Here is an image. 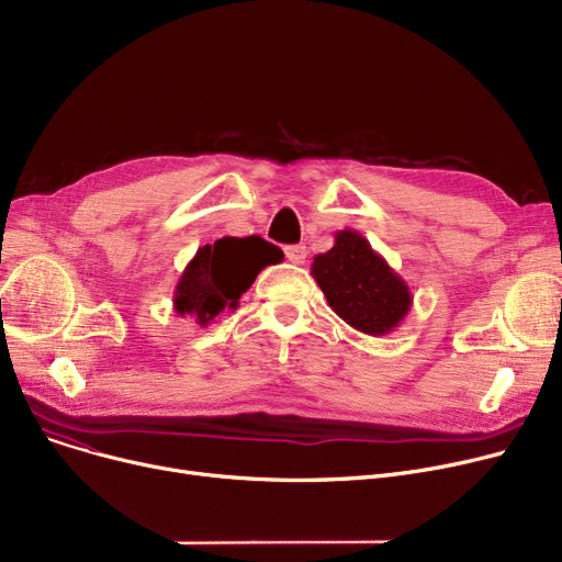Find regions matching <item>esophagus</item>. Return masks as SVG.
Returning <instances> with one entry per match:
<instances>
[{"mask_svg":"<svg viewBox=\"0 0 562 562\" xmlns=\"http://www.w3.org/2000/svg\"><path fill=\"white\" fill-rule=\"evenodd\" d=\"M284 255H286V259L291 261V263H305V259H307V248L305 246H286L284 248Z\"/></svg>","mask_w":562,"mask_h":562,"instance_id":"esophagus-1","label":"esophagus"}]
</instances>
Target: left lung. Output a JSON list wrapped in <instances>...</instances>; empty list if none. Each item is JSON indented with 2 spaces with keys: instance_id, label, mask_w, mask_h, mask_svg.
Here are the masks:
<instances>
[{
  "instance_id": "1",
  "label": "left lung",
  "mask_w": 562,
  "mask_h": 562,
  "mask_svg": "<svg viewBox=\"0 0 562 562\" xmlns=\"http://www.w3.org/2000/svg\"><path fill=\"white\" fill-rule=\"evenodd\" d=\"M312 276L335 314L371 337L396 330L412 307L407 282L356 229L335 234V246L314 257Z\"/></svg>"
}]
</instances>
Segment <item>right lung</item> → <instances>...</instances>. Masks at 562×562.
<instances>
[{"instance_id":"obj_1","label":"right lung","mask_w":562,"mask_h":562,"mask_svg":"<svg viewBox=\"0 0 562 562\" xmlns=\"http://www.w3.org/2000/svg\"><path fill=\"white\" fill-rule=\"evenodd\" d=\"M282 259V250L257 234L246 239L223 236L198 248L187 263L172 291V310L206 328L221 312L239 307V299L252 286L259 271Z\"/></svg>"}]
</instances>
